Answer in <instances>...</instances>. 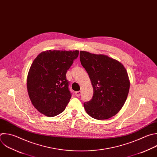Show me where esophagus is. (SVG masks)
I'll return each mask as SVG.
<instances>
[{"mask_svg": "<svg viewBox=\"0 0 157 157\" xmlns=\"http://www.w3.org/2000/svg\"><path fill=\"white\" fill-rule=\"evenodd\" d=\"M75 94H76V97H79L80 95H81V90H79V91H77V92H76V93H75Z\"/></svg>", "mask_w": 157, "mask_h": 157, "instance_id": "esophagus-1", "label": "esophagus"}]
</instances>
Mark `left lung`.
Listing matches in <instances>:
<instances>
[{
	"label": "left lung",
	"instance_id": "left-lung-1",
	"mask_svg": "<svg viewBox=\"0 0 157 157\" xmlns=\"http://www.w3.org/2000/svg\"><path fill=\"white\" fill-rule=\"evenodd\" d=\"M80 61L90 79L94 94L84 102L86 113L96 120L117 115L126 100L130 82L127 71L118 60L103 54L80 51Z\"/></svg>",
	"mask_w": 157,
	"mask_h": 157
}]
</instances>
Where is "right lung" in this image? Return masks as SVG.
<instances>
[{
    "mask_svg": "<svg viewBox=\"0 0 157 157\" xmlns=\"http://www.w3.org/2000/svg\"><path fill=\"white\" fill-rule=\"evenodd\" d=\"M78 50H47L34 60L27 77V89L34 107L53 117L63 112L71 97L66 73Z\"/></svg>",
    "mask_w": 157,
    "mask_h": 157,
    "instance_id": "1",
    "label": "right lung"
}]
</instances>
